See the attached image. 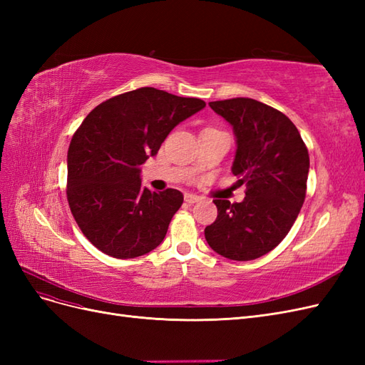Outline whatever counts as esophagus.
<instances>
[{
  "instance_id": "1",
  "label": "esophagus",
  "mask_w": 365,
  "mask_h": 365,
  "mask_svg": "<svg viewBox=\"0 0 365 365\" xmlns=\"http://www.w3.org/2000/svg\"><path fill=\"white\" fill-rule=\"evenodd\" d=\"M184 200H185V202H189V204H195V202H197L201 200L200 196H196V195H192V193H187L185 196H184Z\"/></svg>"
}]
</instances>
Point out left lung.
<instances>
[{
	"label": "left lung",
	"mask_w": 365,
	"mask_h": 365,
	"mask_svg": "<svg viewBox=\"0 0 365 365\" xmlns=\"http://www.w3.org/2000/svg\"><path fill=\"white\" fill-rule=\"evenodd\" d=\"M231 125L236 153L231 172L247 185L242 202L215 200L217 217L207 244L230 260L262 257L289 233L306 196L309 153L283 113L248 97L210 102Z\"/></svg>",
	"instance_id": "left-lung-1"
}]
</instances>
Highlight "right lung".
Wrapping results in <instances>:
<instances>
[{"label": "right lung", "instance_id": "right-lung-1", "mask_svg": "<svg viewBox=\"0 0 365 365\" xmlns=\"http://www.w3.org/2000/svg\"><path fill=\"white\" fill-rule=\"evenodd\" d=\"M205 108L201 98L138 88L96 106L70 143L67 197L91 244L115 259L155 250L182 205L180 190L150 192L141 164L181 121Z\"/></svg>", "mask_w": 365, "mask_h": 365}]
</instances>
